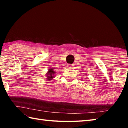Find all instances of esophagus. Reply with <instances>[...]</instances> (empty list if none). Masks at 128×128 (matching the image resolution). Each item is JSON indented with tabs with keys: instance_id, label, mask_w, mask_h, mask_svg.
<instances>
[{
	"instance_id": "34e87169",
	"label": "esophagus",
	"mask_w": 128,
	"mask_h": 128,
	"mask_svg": "<svg viewBox=\"0 0 128 128\" xmlns=\"http://www.w3.org/2000/svg\"><path fill=\"white\" fill-rule=\"evenodd\" d=\"M73 65L72 64H68V67L69 68H73Z\"/></svg>"
}]
</instances>
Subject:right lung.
<instances>
[{
    "label": "right lung",
    "mask_w": 128,
    "mask_h": 128,
    "mask_svg": "<svg viewBox=\"0 0 128 128\" xmlns=\"http://www.w3.org/2000/svg\"><path fill=\"white\" fill-rule=\"evenodd\" d=\"M55 68H51L48 69V71L47 72V76H46V80L47 81H51L52 80L54 77H55Z\"/></svg>",
    "instance_id": "1"
}]
</instances>
